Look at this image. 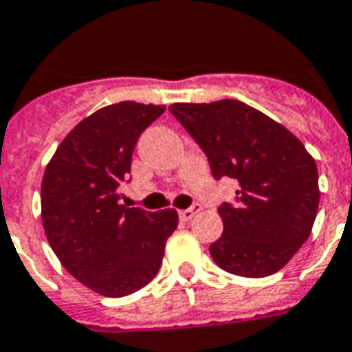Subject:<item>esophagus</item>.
Masks as SVG:
<instances>
[{
  "instance_id": "34e87169",
  "label": "esophagus",
  "mask_w": 352,
  "mask_h": 352,
  "mask_svg": "<svg viewBox=\"0 0 352 352\" xmlns=\"http://www.w3.org/2000/svg\"><path fill=\"white\" fill-rule=\"evenodd\" d=\"M198 211H200V206L195 204V206H192V208H189V210H182V211H179V219H182V221H191L192 217L197 215Z\"/></svg>"
}]
</instances>
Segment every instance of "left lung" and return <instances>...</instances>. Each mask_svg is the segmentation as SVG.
Listing matches in <instances>:
<instances>
[{"label": "left lung", "instance_id": "left-lung-1", "mask_svg": "<svg viewBox=\"0 0 352 352\" xmlns=\"http://www.w3.org/2000/svg\"><path fill=\"white\" fill-rule=\"evenodd\" d=\"M179 124L204 150L213 178H236L237 204H223L224 232L210 245L226 273H276L308 236L319 206L317 165L282 124L239 100L173 104Z\"/></svg>", "mask_w": 352, "mask_h": 352}]
</instances>
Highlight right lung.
<instances>
[{
	"mask_svg": "<svg viewBox=\"0 0 352 352\" xmlns=\"http://www.w3.org/2000/svg\"><path fill=\"white\" fill-rule=\"evenodd\" d=\"M165 105L118 102L83 118L47 163L41 215L47 243L68 273L98 295L126 297L152 282L178 211L118 204V187L144 129Z\"/></svg>",
	"mask_w": 352,
	"mask_h": 352,
	"instance_id": "obj_1",
	"label": "right lung"
}]
</instances>
